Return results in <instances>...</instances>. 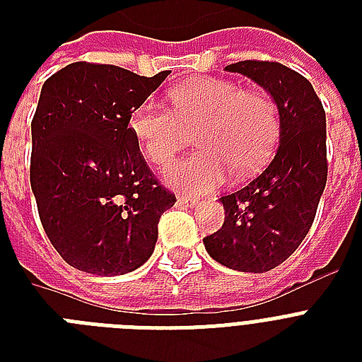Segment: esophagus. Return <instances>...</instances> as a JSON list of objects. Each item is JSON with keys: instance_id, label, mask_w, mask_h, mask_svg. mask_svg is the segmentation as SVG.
<instances>
[{"instance_id": "esophagus-1", "label": "esophagus", "mask_w": 362, "mask_h": 362, "mask_svg": "<svg viewBox=\"0 0 362 362\" xmlns=\"http://www.w3.org/2000/svg\"><path fill=\"white\" fill-rule=\"evenodd\" d=\"M178 203L186 204V206H195V204H197V199L189 197V195H178Z\"/></svg>"}]
</instances>
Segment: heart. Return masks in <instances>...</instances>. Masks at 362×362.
Here are the masks:
<instances>
[{"label":"heart","mask_w":362,"mask_h":362,"mask_svg":"<svg viewBox=\"0 0 362 362\" xmlns=\"http://www.w3.org/2000/svg\"><path fill=\"white\" fill-rule=\"evenodd\" d=\"M173 109L146 99L129 116V129L148 161L167 167L195 129L199 150L167 173L178 189L210 192L231 170L246 175L272 156L280 135L270 93L227 78H192L170 90Z\"/></svg>","instance_id":"1"}]
</instances>
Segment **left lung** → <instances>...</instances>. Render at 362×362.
<instances>
[{"mask_svg": "<svg viewBox=\"0 0 362 362\" xmlns=\"http://www.w3.org/2000/svg\"><path fill=\"white\" fill-rule=\"evenodd\" d=\"M226 69L272 95L280 144L257 178L221 197L226 221L203 242L210 257L229 269L267 272L300 246L314 223L329 170L325 110L308 78L278 62L244 59Z\"/></svg>", "mask_w": 362, "mask_h": 362, "instance_id": "obj_1", "label": "left lung"}]
</instances>
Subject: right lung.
I'll use <instances>...</instances> for the list:
<instances>
[{"label": "right lung", "mask_w": 362, "mask_h": 362, "mask_svg": "<svg viewBox=\"0 0 362 362\" xmlns=\"http://www.w3.org/2000/svg\"><path fill=\"white\" fill-rule=\"evenodd\" d=\"M167 76L75 62L42 84L30 182L48 240L75 269L125 274L152 255L176 197L148 167L129 116Z\"/></svg>", "instance_id": "right-lung-1"}]
</instances>
